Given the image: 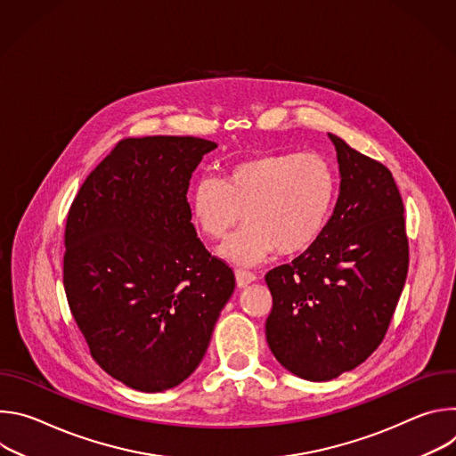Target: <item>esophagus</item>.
<instances>
[{"label": "esophagus", "instance_id": "obj_1", "mask_svg": "<svg viewBox=\"0 0 456 456\" xmlns=\"http://www.w3.org/2000/svg\"><path fill=\"white\" fill-rule=\"evenodd\" d=\"M256 281V276L252 273H247V271H236V283L240 289L247 287L248 283Z\"/></svg>", "mask_w": 456, "mask_h": 456}]
</instances>
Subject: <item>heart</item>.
Wrapping results in <instances>:
<instances>
[{
	"instance_id": "heart-1",
	"label": "heart",
	"mask_w": 456,
	"mask_h": 456,
	"mask_svg": "<svg viewBox=\"0 0 456 456\" xmlns=\"http://www.w3.org/2000/svg\"><path fill=\"white\" fill-rule=\"evenodd\" d=\"M338 194L332 164L319 153H262L229 166L225 178L200 176L191 189V216L222 238L245 216L218 254L236 267H254L278 248L297 254L327 227Z\"/></svg>"
}]
</instances>
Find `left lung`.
<instances>
[{
  "label": "left lung",
  "mask_w": 456,
  "mask_h": 456,
  "mask_svg": "<svg viewBox=\"0 0 456 456\" xmlns=\"http://www.w3.org/2000/svg\"><path fill=\"white\" fill-rule=\"evenodd\" d=\"M339 197L317 238L292 264L267 273V343L290 373L332 380L382 343L404 289L410 252L404 206L386 166L329 134Z\"/></svg>",
  "instance_id": "left-lung-1"
}]
</instances>
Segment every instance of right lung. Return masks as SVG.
I'll list each match as a JSON object with an SVG mask.
<instances>
[{"instance_id":"1","label":"right lung","mask_w":456,"mask_h":456,"mask_svg":"<svg viewBox=\"0 0 456 456\" xmlns=\"http://www.w3.org/2000/svg\"><path fill=\"white\" fill-rule=\"evenodd\" d=\"M218 144L124 139L88 175L64 231L62 283L95 362L146 394L202 362L234 274L191 224L192 171Z\"/></svg>"}]
</instances>
